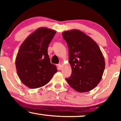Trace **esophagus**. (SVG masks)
Returning a JSON list of instances; mask_svg holds the SVG:
<instances>
[{"label": "esophagus", "mask_w": 121, "mask_h": 121, "mask_svg": "<svg viewBox=\"0 0 121 121\" xmlns=\"http://www.w3.org/2000/svg\"><path fill=\"white\" fill-rule=\"evenodd\" d=\"M57 69L59 70H61L62 69V65L61 64H58L57 65Z\"/></svg>", "instance_id": "obj_1"}]
</instances>
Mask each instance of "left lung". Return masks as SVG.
Listing matches in <instances>:
<instances>
[{
  "instance_id": "8db88e82",
  "label": "left lung",
  "mask_w": 121,
  "mask_h": 121,
  "mask_svg": "<svg viewBox=\"0 0 121 121\" xmlns=\"http://www.w3.org/2000/svg\"><path fill=\"white\" fill-rule=\"evenodd\" d=\"M69 49V62L72 74L65 80L78 92L94 89L102 78L105 60L99 47L92 39L79 30L62 33Z\"/></svg>"
}]
</instances>
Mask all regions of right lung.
<instances>
[{"mask_svg":"<svg viewBox=\"0 0 121 121\" xmlns=\"http://www.w3.org/2000/svg\"><path fill=\"white\" fill-rule=\"evenodd\" d=\"M56 32L40 28L24 40L16 56V68L22 82L30 88L43 86L56 73V66L50 61L48 54L49 43Z\"/></svg>","mask_w":121,"mask_h":121,"instance_id":"right-lung-1","label":"right lung"}]
</instances>
